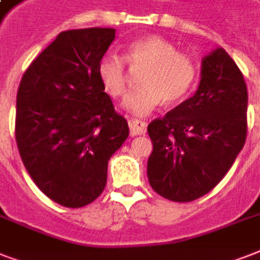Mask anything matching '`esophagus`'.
Listing matches in <instances>:
<instances>
[{"mask_svg":"<svg viewBox=\"0 0 260 260\" xmlns=\"http://www.w3.org/2000/svg\"><path fill=\"white\" fill-rule=\"evenodd\" d=\"M129 129L131 136H139V135H144L147 131V122L143 120H138V118H131L129 121Z\"/></svg>","mask_w":260,"mask_h":260,"instance_id":"34e87169","label":"esophagus"}]
</instances>
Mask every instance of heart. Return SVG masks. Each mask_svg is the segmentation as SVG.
<instances>
[{"label":"heart","mask_w":260,"mask_h":260,"mask_svg":"<svg viewBox=\"0 0 260 260\" xmlns=\"http://www.w3.org/2000/svg\"><path fill=\"white\" fill-rule=\"evenodd\" d=\"M126 64L143 70L139 74L140 86L131 90L122 106L135 116H147L162 101L174 104L189 93L198 74L193 56L178 51L166 39L148 36L131 42L121 56L104 55L97 64V75L106 93L120 98L126 90Z\"/></svg>","instance_id":"heart-1"}]
</instances>
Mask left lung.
Instances as JSON below:
<instances>
[{"label": "left lung", "instance_id": "obj_1", "mask_svg": "<svg viewBox=\"0 0 260 260\" xmlns=\"http://www.w3.org/2000/svg\"><path fill=\"white\" fill-rule=\"evenodd\" d=\"M247 104L246 81L234 59L222 48L205 56L196 94L147 128L151 187L174 202L209 193L244 147Z\"/></svg>", "mask_w": 260, "mask_h": 260}]
</instances>
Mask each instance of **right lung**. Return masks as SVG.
Segmentation results:
<instances>
[{
    "label": "right lung",
    "instance_id": "1",
    "mask_svg": "<svg viewBox=\"0 0 260 260\" xmlns=\"http://www.w3.org/2000/svg\"><path fill=\"white\" fill-rule=\"evenodd\" d=\"M114 34L60 32L17 90L14 134L22 163L39 189L66 208H82L104 191L110 156L129 135L97 75Z\"/></svg>",
    "mask_w": 260,
    "mask_h": 260
}]
</instances>
